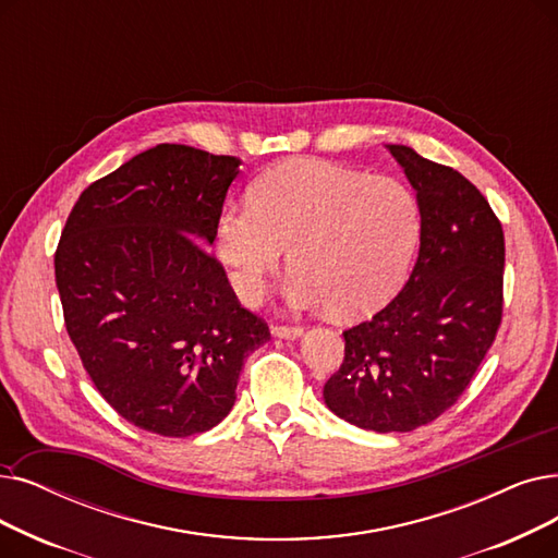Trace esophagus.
Listing matches in <instances>:
<instances>
[{
	"mask_svg": "<svg viewBox=\"0 0 558 558\" xmlns=\"http://www.w3.org/2000/svg\"><path fill=\"white\" fill-rule=\"evenodd\" d=\"M271 332L282 339H296L303 335V328L301 326H274Z\"/></svg>",
	"mask_w": 558,
	"mask_h": 558,
	"instance_id": "34e87169",
	"label": "esophagus"
}]
</instances>
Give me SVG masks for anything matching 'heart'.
I'll use <instances>...</instances> for the list:
<instances>
[{
	"mask_svg": "<svg viewBox=\"0 0 558 558\" xmlns=\"http://www.w3.org/2000/svg\"><path fill=\"white\" fill-rule=\"evenodd\" d=\"M251 203H226L214 251L232 292L255 301L284 262L287 296L342 319L390 303L415 262L422 209L408 184L322 159H294L259 175Z\"/></svg>",
	"mask_w": 558,
	"mask_h": 558,
	"instance_id": "obj_1",
	"label": "heart"
}]
</instances>
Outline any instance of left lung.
<instances>
[{"label":"left lung","mask_w":558,"mask_h":558,"mask_svg":"<svg viewBox=\"0 0 558 558\" xmlns=\"http://www.w3.org/2000/svg\"><path fill=\"white\" fill-rule=\"evenodd\" d=\"M417 191L415 269L369 322L344 330V360L324 385L337 417L376 433L438 420L474 378L504 310V230L483 193L408 145H387Z\"/></svg>","instance_id":"8db88e82"}]
</instances>
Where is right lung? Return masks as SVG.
<instances>
[{
    "label": "right lung",
    "instance_id": "obj_1",
    "mask_svg": "<svg viewBox=\"0 0 558 558\" xmlns=\"http://www.w3.org/2000/svg\"><path fill=\"white\" fill-rule=\"evenodd\" d=\"M239 163L159 143L84 189L57 246L86 374L120 417L166 438L219 424L244 360L271 337L207 251Z\"/></svg>",
    "mask_w": 558,
    "mask_h": 558
}]
</instances>
